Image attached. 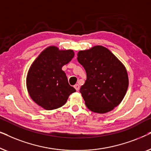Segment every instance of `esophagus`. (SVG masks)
<instances>
[{
  "label": "esophagus",
  "mask_w": 151,
  "mask_h": 151,
  "mask_svg": "<svg viewBox=\"0 0 151 151\" xmlns=\"http://www.w3.org/2000/svg\"><path fill=\"white\" fill-rule=\"evenodd\" d=\"M74 88H76V91H78L80 89V85H79V84H75V85H74Z\"/></svg>",
  "instance_id": "1"
}]
</instances>
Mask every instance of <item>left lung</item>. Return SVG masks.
<instances>
[{
  "instance_id": "obj_1",
  "label": "left lung",
  "mask_w": 151,
  "mask_h": 151,
  "mask_svg": "<svg viewBox=\"0 0 151 151\" xmlns=\"http://www.w3.org/2000/svg\"><path fill=\"white\" fill-rule=\"evenodd\" d=\"M77 59L86 73L85 83L80 89L86 107L93 112L105 113L118 106L129 86L123 64L100 45L80 51Z\"/></svg>"
}]
</instances>
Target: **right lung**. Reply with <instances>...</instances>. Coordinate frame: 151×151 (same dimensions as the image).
Here are the masks:
<instances>
[{
    "instance_id": "add662e5",
    "label": "right lung",
    "mask_w": 151,
    "mask_h": 151,
    "mask_svg": "<svg viewBox=\"0 0 151 151\" xmlns=\"http://www.w3.org/2000/svg\"><path fill=\"white\" fill-rule=\"evenodd\" d=\"M73 50L51 46L35 60L27 76V87L33 100L46 110L60 108L76 91L70 86L62 67L71 60Z\"/></svg>"
}]
</instances>
